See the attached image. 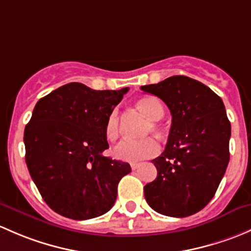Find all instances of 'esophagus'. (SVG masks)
<instances>
[{
  "mask_svg": "<svg viewBox=\"0 0 251 251\" xmlns=\"http://www.w3.org/2000/svg\"><path fill=\"white\" fill-rule=\"evenodd\" d=\"M139 165H140L139 163H131V164H130V167H131V169L135 170V169H138Z\"/></svg>",
  "mask_w": 251,
  "mask_h": 251,
  "instance_id": "obj_1",
  "label": "esophagus"
}]
</instances>
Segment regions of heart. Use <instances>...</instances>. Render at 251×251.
Listing matches in <instances>:
<instances>
[{
	"label": "heart",
	"mask_w": 251,
	"mask_h": 251,
	"mask_svg": "<svg viewBox=\"0 0 251 251\" xmlns=\"http://www.w3.org/2000/svg\"><path fill=\"white\" fill-rule=\"evenodd\" d=\"M136 106L139 110L149 118L153 130H159V126L157 121L162 120L164 116V107L162 102L154 97H143L136 101ZM105 134L108 140L113 141L120 135V113L118 110H113L108 115L105 125ZM158 141L154 138H146L143 140H123L116 146L115 153L116 158L125 162H139L143 159L151 158L159 153Z\"/></svg>",
	"instance_id": "heart-1"
}]
</instances>
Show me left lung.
Here are the masks:
<instances>
[{"instance_id": "left-lung-1", "label": "left lung", "mask_w": 251, "mask_h": 251, "mask_svg": "<svg viewBox=\"0 0 251 251\" xmlns=\"http://www.w3.org/2000/svg\"><path fill=\"white\" fill-rule=\"evenodd\" d=\"M141 90L163 100L172 113L167 146L152 161L157 177L144 187L145 198L162 215H193L210 202L228 165L231 123L224 102L186 76L168 77Z\"/></svg>"}]
</instances>
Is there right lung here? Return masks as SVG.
Masks as SVG:
<instances>
[{
    "instance_id": "right-lung-1",
    "label": "right lung",
    "mask_w": 251,
    "mask_h": 251,
    "mask_svg": "<svg viewBox=\"0 0 251 251\" xmlns=\"http://www.w3.org/2000/svg\"><path fill=\"white\" fill-rule=\"evenodd\" d=\"M128 90H94L72 82L36 104L24 131L25 161L55 213L88 220L115 204L118 182L131 168L102 154L108 149L105 125Z\"/></svg>"
}]
</instances>
